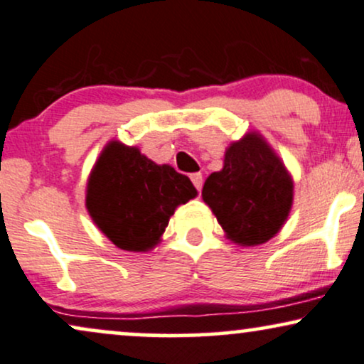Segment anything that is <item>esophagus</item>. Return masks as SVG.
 I'll return each mask as SVG.
<instances>
[{"mask_svg":"<svg viewBox=\"0 0 364 364\" xmlns=\"http://www.w3.org/2000/svg\"><path fill=\"white\" fill-rule=\"evenodd\" d=\"M191 181L194 183V187L197 191H203V183H204V178H203V173H192L191 175Z\"/></svg>","mask_w":364,"mask_h":364,"instance_id":"esophagus-1","label":"esophagus"}]
</instances>
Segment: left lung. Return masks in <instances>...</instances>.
I'll list each match as a JSON object with an SVG mask.
<instances>
[{
    "label": "left lung",
    "instance_id": "obj_1",
    "mask_svg": "<svg viewBox=\"0 0 364 364\" xmlns=\"http://www.w3.org/2000/svg\"><path fill=\"white\" fill-rule=\"evenodd\" d=\"M203 199L231 241L257 246L289 218L294 182L262 134L246 133L226 150L223 170L204 182Z\"/></svg>",
    "mask_w": 364,
    "mask_h": 364
}]
</instances>
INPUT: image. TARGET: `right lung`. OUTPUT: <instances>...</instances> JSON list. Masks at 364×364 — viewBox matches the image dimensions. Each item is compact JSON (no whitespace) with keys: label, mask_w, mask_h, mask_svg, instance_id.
I'll list each match as a JSON object with an SVG mask.
<instances>
[{"label":"right lung","mask_w":364,"mask_h":364,"mask_svg":"<svg viewBox=\"0 0 364 364\" xmlns=\"http://www.w3.org/2000/svg\"><path fill=\"white\" fill-rule=\"evenodd\" d=\"M196 196L187 175L109 141L89 175L86 208L113 245L138 253L159 245L175 209Z\"/></svg>","instance_id":"right-lung-1"}]
</instances>
